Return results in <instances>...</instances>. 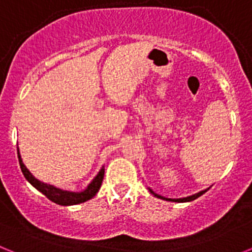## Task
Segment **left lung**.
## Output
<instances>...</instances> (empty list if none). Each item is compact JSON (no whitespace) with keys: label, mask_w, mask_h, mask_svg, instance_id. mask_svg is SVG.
Listing matches in <instances>:
<instances>
[{"label":"left lung","mask_w":252,"mask_h":252,"mask_svg":"<svg viewBox=\"0 0 252 252\" xmlns=\"http://www.w3.org/2000/svg\"><path fill=\"white\" fill-rule=\"evenodd\" d=\"M209 188H211V187H209ZM209 188L204 189V190H201V192H199V193H195V194H193V195H189V197H187V198H179V199H169V198H164V197H161V195L157 194V193H154L153 190H151V189H149V190H150V192L153 193V194L155 195V197L160 198V199H165V201H173V202H190V201H194V199H197L198 197H201L202 194H204V193H206Z\"/></svg>","instance_id":"8db88e82"}]
</instances>
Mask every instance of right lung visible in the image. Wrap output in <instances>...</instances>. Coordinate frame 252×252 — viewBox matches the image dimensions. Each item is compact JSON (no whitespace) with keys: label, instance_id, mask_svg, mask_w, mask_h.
<instances>
[{"label":"right lung","instance_id":"add662e5","mask_svg":"<svg viewBox=\"0 0 252 252\" xmlns=\"http://www.w3.org/2000/svg\"><path fill=\"white\" fill-rule=\"evenodd\" d=\"M17 157H19L20 168H21L22 174H24V177L26 178V180H28L29 183H30L32 187H35L39 192L43 193V194L45 195L46 198H49L51 202L60 204V206H73V204L83 203V202L88 201V199L94 197L102 186V180H103V175H104L103 168L99 170L97 177L91 182L90 186L87 187L86 190H83V192L75 193V192H66V190H62V189H58L53 186H48V184H44L41 183V182H39L37 179H35V178L31 175L30 171L28 170V168L24 165L21 157H20L19 148H17Z\"/></svg>","mask_w":252,"mask_h":252}]
</instances>
